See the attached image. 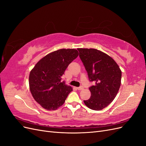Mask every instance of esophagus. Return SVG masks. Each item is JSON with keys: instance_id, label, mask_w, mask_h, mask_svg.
I'll use <instances>...</instances> for the list:
<instances>
[{"instance_id": "1", "label": "esophagus", "mask_w": 146, "mask_h": 146, "mask_svg": "<svg viewBox=\"0 0 146 146\" xmlns=\"http://www.w3.org/2000/svg\"><path fill=\"white\" fill-rule=\"evenodd\" d=\"M77 88L78 90H83V86H80V87H78Z\"/></svg>"}]
</instances>
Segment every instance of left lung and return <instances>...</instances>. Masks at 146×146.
Segmentation results:
<instances>
[{"label":"left lung","instance_id":"obj_1","mask_svg":"<svg viewBox=\"0 0 146 146\" xmlns=\"http://www.w3.org/2000/svg\"><path fill=\"white\" fill-rule=\"evenodd\" d=\"M79 56L86 70L90 82L91 96L84 100L86 106L99 111L107 107L117 94L121 83L122 72L111 57L95 48H77Z\"/></svg>","mask_w":146,"mask_h":146}]
</instances>
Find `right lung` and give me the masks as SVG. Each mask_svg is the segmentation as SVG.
I'll use <instances>...</instances> for the list:
<instances>
[{"mask_svg":"<svg viewBox=\"0 0 146 146\" xmlns=\"http://www.w3.org/2000/svg\"><path fill=\"white\" fill-rule=\"evenodd\" d=\"M78 52L62 48L50 53L35 66L29 76V86L34 99L47 110H55L65 102L72 88L61 82V76Z\"/></svg>","mask_w":146,"mask_h":146,"instance_id":"right-lung-1","label":"right lung"}]
</instances>
